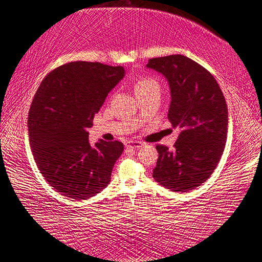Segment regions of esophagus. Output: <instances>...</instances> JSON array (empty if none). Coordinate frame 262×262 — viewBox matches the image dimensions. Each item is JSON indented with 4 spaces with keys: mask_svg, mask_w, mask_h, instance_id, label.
<instances>
[{
    "mask_svg": "<svg viewBox=\"0 0 262 262\" xmlns=\"http://www.w3.org/2000/svg\"><path fill=\"white\" fill-rule=\"evenodd\" d=\"M126 147L129 149H139L142 147V143L139 141H128L126 143Z\"/></svg>",
    "mask_w": 262,
    "mask_h": 262,
    "instance_id": "esophagus-1",
    "label": "esophagus"
}]
</instances>
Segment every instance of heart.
<instances>
[{"label": "heart", "mask_w": 262, "mask_h": 262, "mask_svg": "<svg viewBox=\"0 0 262 262\" xmlns=\"http://www.w3.org/2000/svg\"><path fill=\"white\" fill-rule=\"evenodd\" d=\"M152 88H158V83L155 81V79L150 78V77L140 78L139 81H136L134 84L135 95L140 94V92L147 91V90H149V89H152Z\"/></svg>", "instance_id": "obj_1"}]
</instances>
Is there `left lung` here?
I'll list each match as a JSON object with an SVG mask.
<instances>
[{
    "mask_svg": "<svg viewBox=\"0 0 262 262\" xmlns=\"http://www.w3.org/2000/svg\"><path fill=\"white\" fill-rule=\"evenodd\" d=\"M147 68L168 83V120L178 128L174 149L157 145L154 179L172 192L185 193L209 178L224 151L228 106L214 76L187 56L155 57Z\"/></svg>",
    "mask_w": 262,
    "mask_h": 262,
    "instance_id": "left-lung-1",
    "label": "left lung"
}]
</instances>
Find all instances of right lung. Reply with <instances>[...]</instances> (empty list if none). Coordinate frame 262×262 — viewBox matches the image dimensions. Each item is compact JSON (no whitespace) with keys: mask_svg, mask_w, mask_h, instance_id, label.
<instances>
[{"mask_svg":"<svg viewBox=\"0 0 262 262\" xmlns=\"http://www.w3.org/2000/svg\"><path fill=\"white\" fill-rule=\"evenodd\" d=\"M125 68L99 62H69L41 82L31 104L28 130L43 178L66 196L85 200L110 184L123 151L119 141L89 142V128Z\"/></svg>","mask_w":262,"mask_h":262,"instance_id":"obj_1","label":"right lung"}]
</instances>
